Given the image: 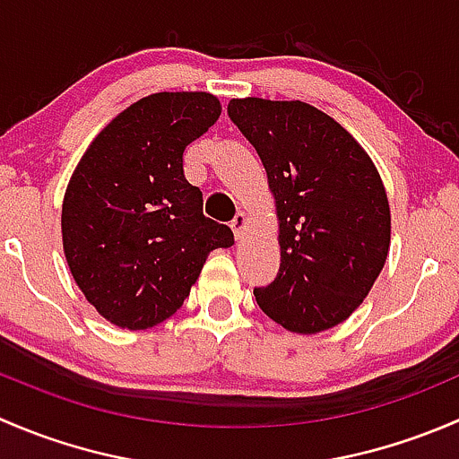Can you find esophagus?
I'll return each mask as SVG.
<instances>
[{"label":"esophagus","mask_w":459,"mask_h":459,"mask_svg":"<svg viewBox=\"0 0 459 459\" xmlns=\"http://www.w3.org/2000/svg\"><path fill=\"white\" fill-rule=\"evenodd\" d=\"M247 224H248V215L244 211H238V215L233 217V221H230V229H233V233H235V238H242L244 235V229H247Z\"/></svg>","instance_id":"esophagus-1"}]
</instances>
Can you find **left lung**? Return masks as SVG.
<instances>
[{
    "instance_id": "left-lung-1",
    "label": "left lung",
    "mask_w": 459,
    "mask_h": 459,
    "mask_svg": "<svg viewBox=\"0 0 459 459\" xmlns=\"http://www.w3.org/2000/svg\"><path fill=\"white\" fill-rule=\"evenodd\" d=\"M253 143L280 217V273L255 299L293 333L344 322L377 280L391 242V211L377 169L333 117L304 101H229Z\"/></svg>"
}]
</instances>
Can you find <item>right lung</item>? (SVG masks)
I'll return each mask as SVG.
<instances>
[{
    "instance_id": "1",
    "label": "right lung",
    "mask_w": 459,
    "mask_h": 459,
    "mask_svg": "<svg viewBox=\"0 0 459 459\" xmlns=\"http://www.w3.org/2000/svg\"><path fill=\"white\" fill-rule=\"evenodd\" d=\"M211 92H155L117 115L77 164L62 206L66 262L115 326L151 328L191 293L208 253L233 247L202 212L184 151L217 122Z\"/></svg>"
}]
</instances>
